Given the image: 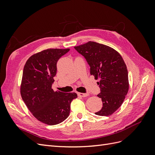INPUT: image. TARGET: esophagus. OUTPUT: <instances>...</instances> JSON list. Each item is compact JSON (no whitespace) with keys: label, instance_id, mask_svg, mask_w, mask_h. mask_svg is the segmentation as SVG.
<instances>
[{"label":"esophagus","instance_id":"esophagus-1","mask_svg":"<svg viewBox=\"0 0 155 155\" xmlns=\"http://www.w3.org/2000/svg\"><path fill=\"white\" fill-rule=\"evenodd\" d=\"M78 95L79 97H87L88 96V94L85 93H81V92H78Z\"/></svg>","mask_w":155,"mask_h":155}]
</instances>
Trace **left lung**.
<instances>
[{"label":"left lung","instance_id":"1","mask_svg":"<svg viewBox=\"0 0 155 155\" xmlns=\"http://www.w3.org/2000/svg\"><path fill=\"white\" fill-rule=\"evenodd\" d=\"M84 56L90 66L91 74L94 76L100 88L97 95L103 102L96 115L108 116L122 105L128 92V71L121 55L112 48L93 41L74 46Z\"/></svg>","mask_w":155,"mask_h":155}]
</instances>
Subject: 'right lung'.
<instances>
[{
    "mask_svg": "<svg viewBox=\"0 0 155 155\" xmlns=\"http://www.w3.org/2000/svg\"><path fill=\"white\" fill-rule=\"evenodd\" d=\"M70 50L50 48L31 55L23 69L21 95L35 118L49 125L61 123L70 114L75 92L54 91L51 85L59 59Z\"/></svg>",
    "mask_w": 155,
    "mask_h": 155,
    "instance_id": "1",
    "label": "right lung"
}]
</instances>
